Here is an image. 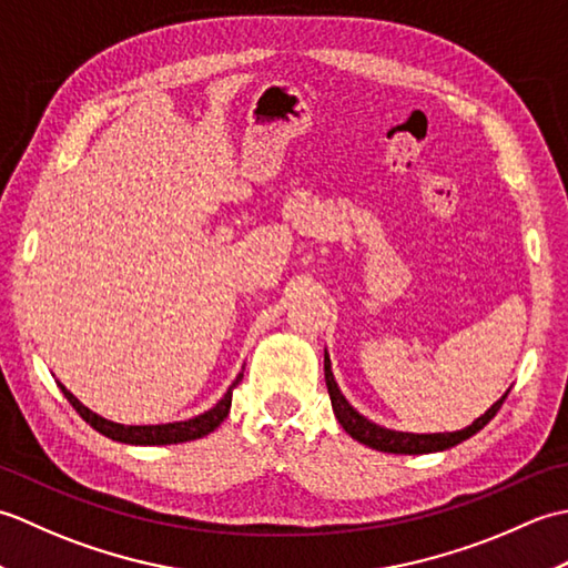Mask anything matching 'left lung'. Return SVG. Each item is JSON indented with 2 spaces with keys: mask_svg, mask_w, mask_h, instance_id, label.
I'll return each instance as SVG.
<instances>
[{
  "mask_svg": "<svg viewBox=\"0 0 568 568\" xmlns=\"http://www.w3.org/2000/svg\"><path fill=\"white\" fill-rule=\"evenodd\" d=\"M324 381H327L332 407H334L336 419H339V425L348 434H352L356 442L371 446V449L388 452V454H429V452H444V449H449V446L462 444L464 439L474 437L478 429H484L488 422L496 417L505 397H508V393H505L486 415H480L474 425L466 429L444 432V434H407V432H393V429L378 427V425H373V422H368L364 415H358L356 409L346 403V397L342 395L339 385H336L327 354H324Z\"/></svg>",
  "mask_w": 568,
  "mask_h": 568,
  "instance_id": "8db88e82",
  "label": "left lung"
}]
</instances>
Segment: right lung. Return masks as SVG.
<instances>
[{
	"label": "right lung",
	"mask_w": 568,
	"mask_h": 568,
	"mask_svg": "<svg viewBox=\"0 0 568 568\" xmlns=\"http://www.w3.org/2000/svg\"><path fill=\"white\" fill-rule=\"evenodd\" d=\"M241 378H244V373H239V378L232 383V388H229L222 400L216 403L212 409H207L204 415H197V417L185 419V422H171V425H143V427L116 425V422L94 415L92 409L84 407L78 397L65 388V385H60V383L58 385H60V390H63V395L68 397V403L78 409V415L88 422L90 427L104 434V437L124 442V444H180V442L200 439V437H204V434H210L222 425L224 417L229 415V407H232V393Z\"/></svg>",
	"instance_id": "1"
}]
</instances>
